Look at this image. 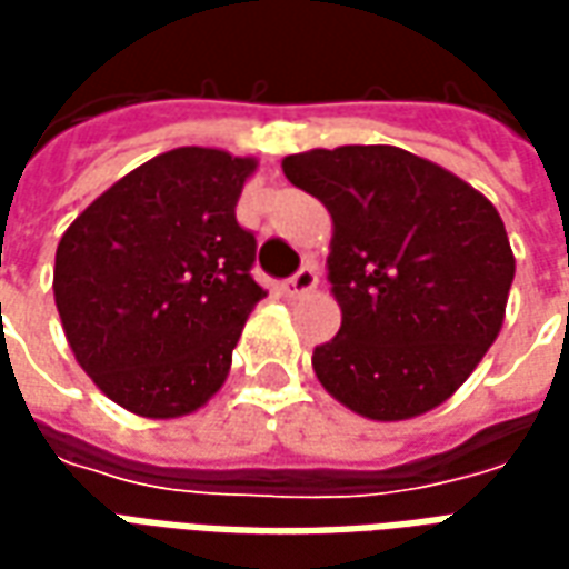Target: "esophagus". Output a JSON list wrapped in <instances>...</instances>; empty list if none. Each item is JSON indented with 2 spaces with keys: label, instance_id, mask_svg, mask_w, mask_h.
<instances>
[{
  "label": "esophagus",
  "instance_id": "obj_1",
  "mask_svg": "<svg viewBox=\"0 0 569 569\" xmlns=\"http://www.w3.org/2000/svg\"><path fill=\"white\" fill-rule=\"evenodd\" d=\"M317 283H320L317 268H313V264H301V268L283 283V292L286 296H305V292H310Z\"/></svg>",
  "mask_w": 569,
  "mask_h": 569
}]
</instances>
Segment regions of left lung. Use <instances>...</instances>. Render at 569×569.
Listing matches in <instances>:
<instances>
[{
    "label": "left lung",
    "instance_id": "8db88e82",
    "mask_svg": "<svg viewBox=\"0 0 569 569\" xmlns=\"http://www.w3.org/2000/svg\"><path fill=\"white\" fill-rule=\"evenodd\" d=\"M332 212L341 329L313 350L329 393L371 420L445 402L500 335L515 259L500 212L439 163L396 146L283 158Z\"/></svg>",
    "mask_w": 569,
    "mask_h": 569
}]
</instances>
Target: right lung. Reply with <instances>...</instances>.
Instances as JSON below:
<instances>
[{
  "label": "right lung",
  "mask_w": 569,
  "mask_h": 569,
  "mask_svg": "<svg viewBox=\"0 0 569 569\" xmlns=\"http://www.w3.org/2000/svg\"><path fill=\"white\" fill-rule=\"evenodd\" d=\"M252 158L163 151L103 191L60 237L63 332L112 402L142 418L191 415L222 387L256 280V234L237 222Z\"/></svg>",
  "instance_id": "obj_1"
}]
</instances>
